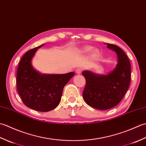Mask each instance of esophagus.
<instances>
[{
	"mask_svg": "<svg viewBox=\"0 0 146 146\" xmlns=\"http://www.w3.org/2000/svg\"><path fill=\"white\" fill-rule=\"evenodd\" d=\"M76 73H77V74H80L82 73V68H77V69L76 70Z\"/></svg>",
	"mask_w": 146,
	"mask_h": 146,
	"instance_id": "34e87169",
	"label": "esophagus"
}]
</instances>
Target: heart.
<instances>
[{"instance_id": "heart-1", "label": "heart", "mask_w": 146, "mask_h": 146, "mask_svg": "<svg viewBox=\"0 0 146 146\" xmlns=\"http://www.w3.org/2000/svg\"><path fill=\"white\" fill-rule=\"evenodd\" d=\"M92 46H86V47L84 48V51L85 52H90L92 50ZM93 54H94V56H97L99 54V51L98 49H95V50L94 51V52H93Z\"/></svg>"}]
</instances>
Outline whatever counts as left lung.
Listing matches in <instances>:
<instances>
[{"mask_svg": "<svg viewBox=\"0 0 146 146\" xmlns=\"http://www.w3.org/2000/svg\"><path fill=\"white\" fill-rule=\"evenodd\" d=\"M107 44L117 54L115 68L107 75L89 71L82 72L86 80L83 97L88 105L99 110L110 109L119 104L127 91L131 79V63L125 52L116 45Z\"/></svg>", "mask_w": 146, "mask_h": 146, "instance_id": "8db88e82", "label": "left lung"}]
</instances>
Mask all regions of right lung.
Segmentation results:
<instances>
[{
	"label": "right lung",
	"instance_id": "obj_1",
	"mask_svg": "<svg viewBox=\"0 0 146 146\" xmlns=\"http://www.w3.org/2000/svg\"><path fill=\"white\" fill-rule=\"evenodd\" d=\"M38 47L27 51L22 57L17 71V89L27 107L40 111L54 109L61 101L65 85L75 75L41 74L32 66L31 60Z\"/></svg>",
	"mask_w": 146,
	"mask_h": 146
}]
</instances>
